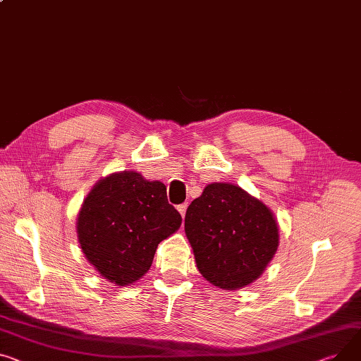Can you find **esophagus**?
Masks as SVG:
<instances>
[{"label": "esophagus", "mask_w": 361, "mask_h": 361, "mask_svg": "<svg viewBox=\"0 0 361 361\" xmlns=\"http://www.w3.org/2000/svg\"><path fill=\"white\" fill-rule=\"evenodd\" d=\"M177 209H178L180 214H181L183 218H184V216H185V210H187V203H183V204H180Z\"/></svg>", "instance_id": "esophagus-1"}]
</instances>
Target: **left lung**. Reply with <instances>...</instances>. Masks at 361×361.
<instances>
[{"instance_id": "left-lung-1", "label": "left lung", "mask_w": 361, "mask_h": 361, "mask_svg": "<svg viewBox=\"0 0 361 361\" xmlns=\"http://www.w3.org/2000/svg\"><path fill=\"white\" fill-rule=\"evenodd\" d=\"M184 231L200 274L225 290L254 283L280 238L271 209L231 183L204 187L185 212Z\"/></svg>"}]
</instances>
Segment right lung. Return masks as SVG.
Here are the masks:
<instances>
[{"label":"right lung","mask_w":361,"mask_h":361,"mask_svg":"<svg viewBox=\"0 0 361 361\" xmlns=\"http://www.w3.org/2000/svg\"><path fill=\"white\" fill-rule=\"evenodd\" d=\"M181 225L166 187L136 171L113 173L94 184L77 218L81 250L102 277L129 286L151 269L158 244Z\"/></svg>","instance_id":"obj_1"}]
</instances>
